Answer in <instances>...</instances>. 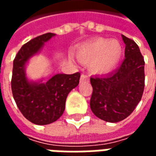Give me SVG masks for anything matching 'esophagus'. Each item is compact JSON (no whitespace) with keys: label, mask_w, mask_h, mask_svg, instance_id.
<instances>
[{"label":"esophagus","mask_w":156,"mask_h":156,"mask_svg":"<svg viewBox=\"0 0 156 156\" xmlns=\"http://www.w3.org/2000/svg\"><path fill=\"white\" fill-rule=\"evenodd\" d=\"M88 77L87 75H84V74H82L81 75V78H80V82H84L86 80H88Z\"/></svg>","instance_id":"esophagus-1"}]
</instances>
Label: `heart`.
<instances>
[{"label": "heart", "instance_id": "1", "mask_svg": "<svg viewBox=\"0 0 156 156\" xmlns=\"http://www.w3.org/2000/svg\"><path fill=\"white\" fill-rule=\"evenodd\" d=\"M122 51V46L117 40L97 38L80 46L76 55L82 62H90L88 68L92 73L105 74L115 68Z\"/></svg>", "mask_w": 156, "mask_h": 156}]
</instances>
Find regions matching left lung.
<instances>
[{
    "label": "left lung",
    "mask_w": 156,
    "mask_h": 156,
    "mask_svg": "<svg viewBox=\"0 0 156 156\" xmlns=\"http://www.w3.org/2000/svg\"><path fill=\"white\" fill-rule=\"evenodd\" d=\"M122 36L125 44L124 60L117 70L90 78L93 94L90 108L102 120L117 123L134 111L144 88V61L138 45Z\"/></svg>",
    "instance_id": "1"
}]
</instances>
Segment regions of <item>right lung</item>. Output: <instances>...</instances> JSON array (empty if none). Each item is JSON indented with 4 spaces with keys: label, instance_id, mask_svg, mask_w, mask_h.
<instances>
[{
    "label": "right lung",
    "instance_id": "1",
    "mask_svg": "<svg viewBox=\"0 0 156 156\" xmlns=\"http://www.w3.org/2000/svg\"><path fill=\"white\" fill-rule=\"evenodd\" d=\"M56 34L48 32L27 42L13 61L12 91L16 104L23 116L38 125L53 123L65 109L68 94L79 83L80 73H58L47 82L32 80L26 73L29 60L40 53L45 42Z\"/></svg>",
    "mask_w": 156,
    "mask_h": 156
}]
</instances>
